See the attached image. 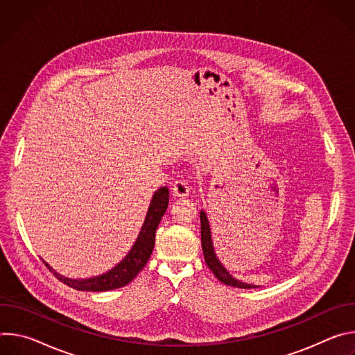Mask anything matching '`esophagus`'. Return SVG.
<instances>
[{"instance_id": "34e87169", "label": "esophagus", "mask_w": 355, "mask_h": 355, "mask_svg": "<svg viewBox=\"0 0 355 355\" xmlns=\"http://www.w3.org/2000/svg\"><path fill=\"white\" fill-rule=\"evenodd\" d=\"M173 192L177 195V196H188L189 195V185H188V181L184 180V178H178L174 181L173 184Z\"/></svg>"}]
</instances>
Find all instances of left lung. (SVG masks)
Listing matches in <instances>:
<instances>
[{"label":"left lung","instance_id":"obj_1","mask_svg":"<svg viewBox=\"0 0 355 355\" xmlns=\"http://www.w3.org/2000/svg\"><path fill=\"white\" fill-rule=\"evenodd\" d=\"M200 243H202V250H204V257H205V263L209 267V270L214 272V275L223 282L225 285L229 286H236V288H244V289H250V288H257L256 285H250V284H244L240 282L239 279L233 278L227 270L220 264V261L218 260L215 250H214V244H212V239H211V227H209V222L208 218L205 215L204 211H200Z\"/></svg>","mask_w":355,"mask_h":355}]
</instances>
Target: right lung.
Listing matches in <instances>:
<instances>
[{
	"label": "right lung",
	"mask_w": 355,
	"mask_h": 355,
	"mask_svg": "<svg viewBox=\"0 0 355 355\" xmlns=\"http://www.w3.org/2000/svg\"><path fill=\"white\" fill-rule=\"evenodd\" d=\"M168 200H170V192L167 187H163L159 191H156V193L153 195V199H151V204L148 207L144 223L141 226V230L139 233V237L135 245L132 247L125 260H122L115 268H112L107 274L95 277V278H88V279H69L55 272L43 261L44 266L55 274V277L59 281H62L63 284L77 291L104 292V291H111V289H116L128 285L143 270V267L146 266V263L151 256V251H153V247H155L156 230L163 215L167 211Z\"/></svg>",
	"instance_id": "obj_1"
}]
</instances>
